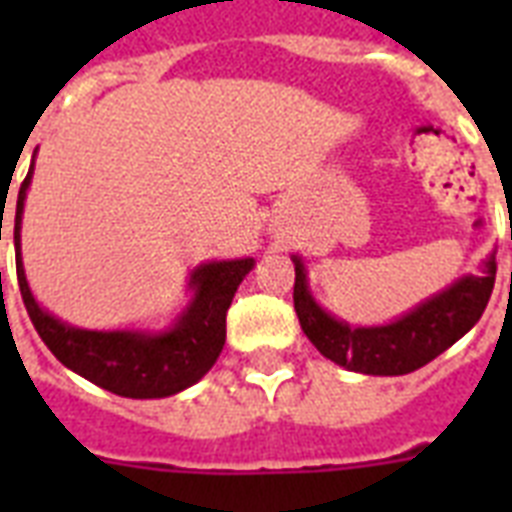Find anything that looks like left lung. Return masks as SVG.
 <instances>
[{"instance_id": "1", "label": "left lung", "mask_w": 512, "mask_h": 512, "mask_svg": "<svg viewBox=\"0 0 512 512\" xmlns=\"http://www.w3.org/2000/svg\"><path fill=\"white\" fill-rule=\"evenodd\" d=\"M512 239V233H510ZM295 263V311L305 337L321 356L358 374L396 377L420 369L446 348L465 337L481 319L497 276L494 252L484 260L478 276L468 273L438 295L422 300L404 316L380 327H350L324 311L308 287V271L297 255Z\"/></svg>"}]
</instances>
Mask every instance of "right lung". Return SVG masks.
<instances>
[{
  "instance_id": "right-lung-1",
  "label": "right lung",
  "mask_w": 512,
  "mask_h": 512,
  "mask_svg": "<svg viewBox=\"0 0 512 512\" xmlns=\"http://www.w3.org/2000/svg\"><path fill=\"white\" fill-rule=\"evenodd\" d=\"M31 177H34V159L26 180L20 185L18 207H15V228H12L15 268H18L23 305L44 345L52 350V356L71 372L82 374L84 380L124 398H167L196 385L212 369L223 350L225 313L231 308L233 295L244 276L255 268V260L239 257V260H209L196 265L188 281L191 300L172 321V327L162 332L71 327L36 303L23 271L20 223H23V204H26Z\"/></svg>"
}]
</instances>
